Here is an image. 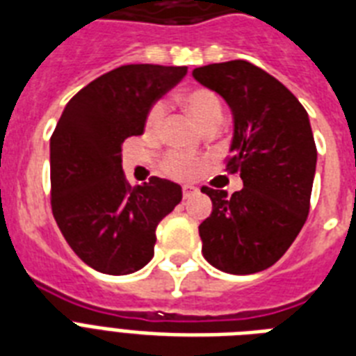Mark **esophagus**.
I'll return each mask as SVG.
<instances>
[{"instance_id":"obj_1","label":"esophagus","mask_w":356,"mask_h":356,"mask_svg":"<svg viewBox=\"0 0 356 356\" xmlns=\"http://www.w3.org/2000/svg\"><path fill=\"white\" fill-rule=\"evenodd\" d=\"M181 193H184V198H191V196H195L196 193H198V189L193 186H184Z\"/></svg>"}]
</instances>
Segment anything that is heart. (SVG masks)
<instances>
[{"label":"heart","instance_id":"1","mask_svg":"<svg viewBox=\"0 0 356 356\" xmlns=\"http://www.w3.org/2000/svg\"><path fill=\"white\" fill-rule=\"evenodd\" d=\"M180 102L202 130L211 127V124H220V121H222V102H220L217 93L207 90V88L187 90V92L181 93ZM163 115L165 108L161 102L150 108L147 118H145V130H147V134H150V136L158 134L161 121H163ZM196 167H198V161L184 154L167 156V160L163 163L165 172L170 176H176V178H189V176L195 175Z\"/></svg>","mask_w":356,"mask_h":356}]
</instances>
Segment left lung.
Instances as JSON below:
<instances>
[{"mask_svg": "<svg viewBox=\"0 0 356 356\" xmlns=\"http://www.w3.org/2000/svg\"><path fill=\"white\" fill-rule=\"evenodd\" d=\"M193 76L232 110L226 167L244 186L233 195L202 187L213 202L198 226L202 254L227 274H255L283 257L309 215L318 158L309 115L277 79L246 60L202 65Z\"/></svg>", "mask_w": 356, "mask_h": 356, "instance_id": "8db88e82", "label": "left lung"}]
</instances>
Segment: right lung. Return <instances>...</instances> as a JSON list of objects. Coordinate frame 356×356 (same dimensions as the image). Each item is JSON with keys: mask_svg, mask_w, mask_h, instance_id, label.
I'll return each mask as SVG.
<instances>
[{"mask_svg": "<svg viewBox=\"0 0 356 356\" xmlns=\"http://www.w3.org/2000/svg\"><path fill=\"white\" fill-rule=\"evenodd\" d=\"M187 67L121 65L90 82L65 104L51 136V207L62 235L93 270L138 272L154 255L156 227L181 200V187L163 178L130 187L121 145L141 136L158 99Z\"/></svg>", "mask_w": 356, "mask_h": 356, "instance_id": "right-lung-1", "label": "right lung"}]
</instances>
